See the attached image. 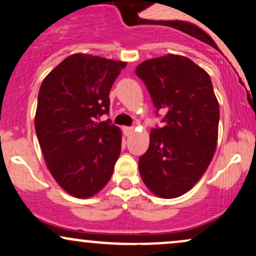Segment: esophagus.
<instances>
[{
    "mask_svg": "<svg viewBox=\"0 0 256 256\" xmlns=\"http://www.w3.org/2000/svg\"><path fill=\"white\" fill-rule=\"evenodd\" d=\"M122 132H124V134L126 137L131 136L132 134H134V128H128V126H124L122 128Z\"/></svg>",
    "mask_w": 256,
    "mask_h": 256,
    "instance_id": "obj_1",
    "label": "esophagus"
}]
</instances>
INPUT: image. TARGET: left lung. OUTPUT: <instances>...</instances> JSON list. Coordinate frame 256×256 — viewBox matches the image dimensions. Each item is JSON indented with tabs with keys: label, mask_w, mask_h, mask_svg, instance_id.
I'll return each mask as SVG.
<instances>
[{
	"label": "left lung",
	"mask_w": 256,
	"mask_h": 256,
	"mask_svg": "<svg viewBox=\"0 0 256 256\" xmlns=\"http://www.w3.org/2000/svg\"><path fill=\"white\" fill-rule=\"evenodd\" d=\"M136 74L165 114L138 160L140 177L158 198H178L198 183L216 152L219 104L212 80L189 58L174 54L140 64Z\"/></svg>",
	"instance_id": "1"
}]
</instances>
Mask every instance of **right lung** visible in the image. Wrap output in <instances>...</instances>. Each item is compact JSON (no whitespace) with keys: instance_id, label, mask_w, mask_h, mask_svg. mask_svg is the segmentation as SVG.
I'll list each match as a JSON object with an SVG mask.
<instances>
[{"instance_id":"add662e5","label":"right lung","mask_w":256,"mask_h":256,"mask_svg":"<svg viewBox=\"0 0 256 256\" xmlns=\"http://www.w3.org/2000/svg\"><path fill=\"white\" fill-rule=\"evenodd\" d=\"M126 62L90 54L70 55L43 79L34 128L46 167L78 198H92L113 174L122 131L110 120V91Z\"/></svg>"}]
</instances>
